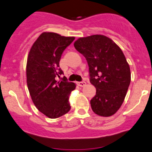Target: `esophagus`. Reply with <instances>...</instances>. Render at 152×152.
<instances>
[{
  "instance_id": "obj_1",
  "label": "esophagus",
  "mask_w": 152,
  "mask_h": 152,
  "mask_svg": "<svg viewBox=\"0 0 152 152\" xmlns=\"http://www.w3.org/2000/svg\"><path fill=\"white\" fill-rule=\"evenodd\" d=\"M86 82H84V81H83V82H78L77 83V85L79 86H81V87H83V86H86Z\"/></svg>"
}]
</instances>
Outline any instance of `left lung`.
<instances>
[{
	"label": "left lung",
	"mask_w": 152,
	"mask_h": 152,
	"mask_svg": "<svg viewBox=\"0 0 152 152\" xmlns=\"http://www.w3.org/2000/svg\"><path fill=\"white\" fill-rule=\"evenodd\" d=\"M74 47L86 59L90 83L96 89L90 101L92 111L103 117L113 115L123 103L131 82L123 52L113 39L101 34L79 38Z\"/></svg>",
	"instance_id": "obj_1"
}]
</instances>
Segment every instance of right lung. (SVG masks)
Segmentation results:
<instances>
[{
	"instance_id": "add662e5",
	"label": "right lung",
	"mask_w": 152,
	"mask_h": 152,
	"mask_svg": "<svg viewBox=\"0 0 152 152\" xmlns=\"http://www.w3.org/2000/svg\"><path fill=\"white\" fill-rule=\"evenodd\" d=\"M74 39L43 32L28 53L26 73L29 92L38 110L50 118H59L70 110L69 95L76 86L65 76L60 79L63 72L60 60L63 50Z\"/></svg>"
}]
</instances>
